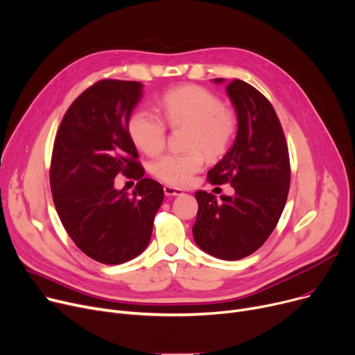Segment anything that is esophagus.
Returning a JSON list of instances; mask_svg holds the SVG:
<instances>
[{
    "label": "esophagus",
    "instance_id": "34e87169",
    "mask_svg": "<svg viewBox=\"0 0 355 355\" xmlns=\"http://www.w3.org/2000/svg\"><path fill=\"white\" fill-rule=\"evenodd\" d=\"M163 191H164L166 196H179V195L183 193L182 189H178V187H173V186H169V184H166L163 187Z\"/></svg>",
    "mask_w": 355,
    "mask_h": 355
}]
</instances>
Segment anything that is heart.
<instances>
[{
	"instance_id": "1",
	"label": "heart",
	"mask_w": 355,
	"mask_h": 355,
	"mask_svg": "<svg viewBox=\"0 0 355 355\" xmlns=\"http://www.w3.org/2000/svg\"><path fill=\"white\" fill-rule=\"evenodd\" d=\"M160 109L172 128L191 124L184 153H168L153 160L150 173L171 186L189 184L209 159L223 156L236 135L238 121L232 110L223 107L220 98L200 86H180L166 92ZM129 136L146 155H157L166 143V124L150 110L137 109L128 121Z\"/></svg>"
}]
</instances>
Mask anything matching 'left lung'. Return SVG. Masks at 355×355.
Listing matches in <instances>:
<instances>
[{
	"label": "left lung",
	"mask_w": 355,
	"mask_h": 355,
	"mask_svg": "<svg viewBox=\"0 0 355 355\" xmlns=\"http://www.w3.org/2000/svg\"><path fill=\"white\" fill-rule=\"evenodd\" d=\"M225 83V78H215ZM226 93L238 117L232 148L207 172L212 184L231 183L234 196L198 191L192 227L196 245L215 258L238 261L254 254L275 229L285 207L291 168L279 119L268 98L242 80Z\"/></svg>",
	"instance_id": "1"
}]
</instances>
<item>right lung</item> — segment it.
<instances>
[{
    "mask_svg": "<svg viewBox=\"0 0 355 355\" xmlns=\"http://www.w3.org/2000/svg\"><path fill=\"white\" fill-rule=\"evenodd\" d=\"M141 96L139 81H97L73 101L54 140L50 184L60 220L78 249L106 265L144 251L164 196L143 176L128 130ZM119 174L139 180L132 196L114 187Z\"/></svg>",
    "mask_w": 355,
    "mask_h": 355,
    "instance_id": "add662e5",
    "label": "right lung"
}]
</instances>
